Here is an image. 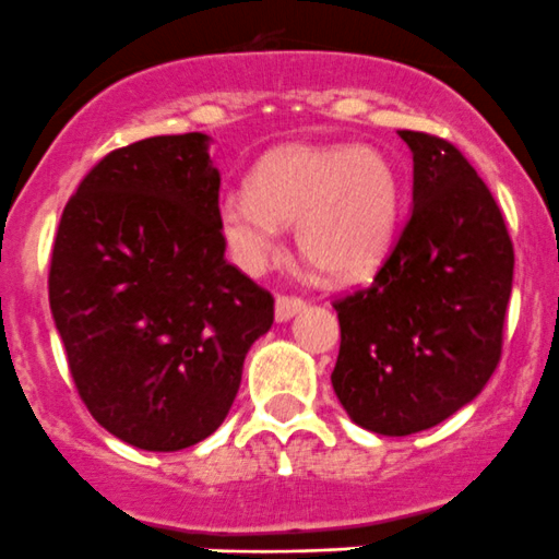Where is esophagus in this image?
<instances>
[{
  "mask_svg": "<svg viewBox=\"0 0 559 559\" xmlns=\"http://www.w3.org/2000/svg\"><path fill=\"white\" fill-rule=\"evenodd\" d=\"M307 307V301L298 296H277V304H274V314H277V320H290L293 314L301 312V309Z\"/></svg>",
  "mask_w": 559,
  "mask_h": 559,
  "instance_id": "obj_1",
  "label": "esophagus"
}]
</instances>
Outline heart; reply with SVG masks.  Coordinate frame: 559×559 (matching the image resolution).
Segmentation results:
<instances>
[{
	"label": "heart",
	"mask_w": 559,
	"mask_h": 559,
	"mask_svg": "<svg viewBox=\"0 0 559 559\" xmlns=\"http://www.w3.org/2000/svg\"><path fill=\"white\" fill-rule=\"evenodd\" d=\"M396 217L400 179L369 146H285L263 159L250 187L217 203L225 247L250 274L280 255V223H298L312 266L334 280L361 277L383 258Z\"/></svg>",
	"instance_id": "1"
}]
</instances>
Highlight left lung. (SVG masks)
Returning a JSON list of instances; mask_svg holds the SVG:
<instances>
[{"instance_id": "obj_1", "label": "left lung", "mask_w": 559, "mask_h": 559, "mask_svg": "<svg viewBox=\"0 0 559 559\" xmlns=\"http://www.w3.org/2000/svg\"><path fill=\"white\" fill-rule=\"evenodd\" d=\"M413 152V212L367 287L334 298L331 372L369 432H424L473 402L502 356L513 241L489 187L451 141L400 130Z\"/></svg>"}]
</instances>
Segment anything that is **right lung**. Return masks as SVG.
Returning <instances> with one entry per match:
<instances>
[{"label":"right lung","instance_id":"right-lung-1","mask_svg":"<svg viewBox=\"0 0 559 559\" xmlns=\"http://www.w3.org/2000/svg\"><path fill=\"white\" fill-rule=\"evenodd\" d=\"M206 135L105 154L59 219L48 272L81 402L143 451L206 440L228 416L274 296L225 261Z\"/></svg>","mask_w":559,"mask_h":559}]
</instances>
